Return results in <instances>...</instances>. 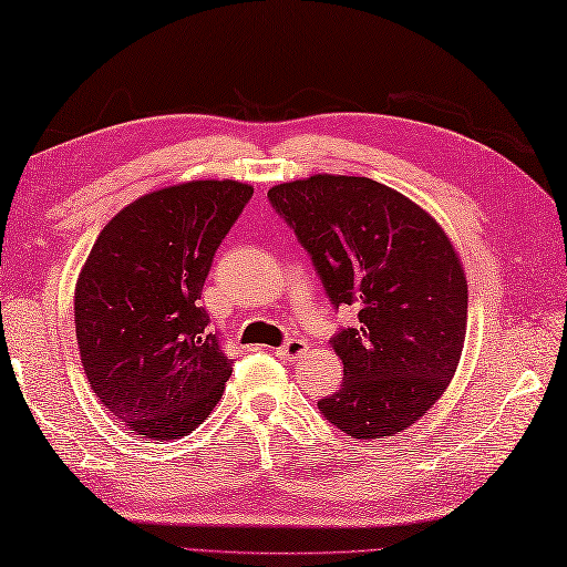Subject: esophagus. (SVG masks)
<instances>
[{
    "label": "esophagus",
    "mask_w": 567,
    "mask_h": 567,
    "mask_svg": "<svg viewBox=\"0 0 567 567\" xmlns=\"http://www.w3.org/2000/svg\"><path fill=\"white\" fill-rule=\"evenodd\" d=\"M306 350H308L306 340L291 338V340H286V343L279 350H276V355H279L284 362H296L298 358L306 355Z\"/></svg>",
    "instance_id": "esophagus-1"
}]
</instances>
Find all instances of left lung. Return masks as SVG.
Returning <instances> with one entry per match:
<instances>
[{
	"instance_id": "8db88e82",
	"label": "left lung",
	"mask_w": 567,
	"mask_h": 567,
	"mask_svg": "<svg viewBox=\"0 0 567 567\" xmlns=\"http://www.w3.org/2000/svg\"><path fill=\"white\" fill-rule=\"evenodd\" d=\"M311 254L333 306L358 328L330 340L343 384L318 402L352 440H384L442 398L466 338L468 291L454 244L432 215L370 177L313 175L269 189Z\"/></svg>"
}]
</instances>
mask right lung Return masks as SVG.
I'll return each mask as SVG.
<instances>
[{"label":"right lung","instance_id":"obj_1","mask_svg":"<svg viewBox=\"0 0 567 567\" xmlns=\"http://www.w3.org/2000/svg\"><path fill=\"white\" fill-rule=\"evenodd\" d=\"M254 195L237 179L155 189L105 224L73 296L95 398L147 440H179L221 400L231 360L199 306L212 259Z\"/></svg>","mask_w":567,"mask_h":567}]
</instances>
